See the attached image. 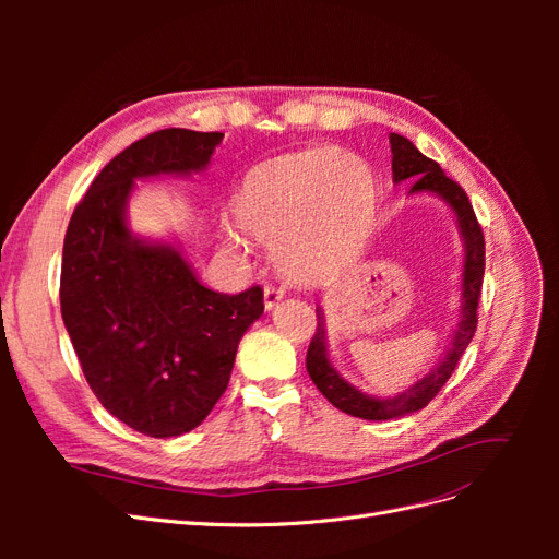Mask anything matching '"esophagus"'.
I'll return each instance as SVG.
<instances>
[{
    "label": "esophagus",
    "mask_w": 559,
    "mask_h": 559,
    "mask_svg": "<svg viewBox=\"0 0 559 559\" xmlns=\"http://www.w3.org/2000/svg\"><path fill=\"white\" fill-rule=\"evenodd\" d=\"M282 298H284V292L277 289V286H273V284L265 286V289H263V302H265V310L267 312L275 310V306H277Z\"/></svg>",
    "instance_id": "esophagus-1"
}]
</instances>
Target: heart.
Here are the masks:
<instances>
[{
    "label": "heart",
    "instance_id": "obj_1",
    "mask_svg": "<svg viewBox=\"0 0 559 559\" xmlns=\"http://www.w3.org/2000/svg\"><path fill=\"white\" fill-rule=\"evenodd\" d=\"M361 182L360 193L346 189ZM233 222L275 247L296 284H331L361 257L373 230L376 193L366 167L341 148H314L253 170L230 200Z\"/></svg>",
    "mask_w": 559,
    "mask_h": 559
}]
</instances>
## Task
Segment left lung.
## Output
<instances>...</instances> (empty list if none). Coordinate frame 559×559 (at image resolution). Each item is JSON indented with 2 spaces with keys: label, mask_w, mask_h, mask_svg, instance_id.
<instances>
[{
  "label": "left lung",
  "mask_w": 559,
  "mask_h": 559,
  "mask_svg": "<svg viewBox=\"0 0 559 559\" xmlns=\"http://www.w3.org/2000/svg\"><path fill=\"white\" fill-rule=\"evenodd\" d=\"M389 144H392V179L394 183L413 181L411 195L415 193H429L441 198L450 212L454 214L456 230H460L462 247H464V265H462V306H460V321L452 331L450 347L445 349V357L438 361L425 378H419L403 392L394 396H373L361 392L359 386L347 382L341 370H337L329 359V341H326V317L324 310L317 308V331L308 349V373L317 389L324 394L337 411H343L352 417L361 419H396L403 415H411L425 408V405L441 392V386L450 380L454 366L460 364L462 354L466 352L473 333L478 326V298L485 275V238L478 226V218L473 214L471 202L460 183L445 177L441 165L427 158L421 151L405 140L403 134L392 132L389 134Z\"/></svg>",
  "instance_id": "obj_1"
}]
</instances>
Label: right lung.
<instances>
[{
  "label": "right lung",
  "instance_id": "1",
  "mask_svg": "<svg viewBox=\"0 0 559 559\" xmlns=\"http://www.w3.org/2000/svg\"><path fill=\"white\" fill-rule=\"evenodd\" d=\"M224 132L158 130L121 151L67 226L60 310L99 403L151 438L195 429L226 392L247 329L263 314L261 286L207 289L179 245L128 224L134 181L207 170Z\"/></svg>",
  "mask_w": 559,
  "mask_h": 559
}]
</instances>
